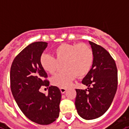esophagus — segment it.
<instances>
[{"label": "esophagus", "mask_w": 129, "mask_h": 129, "mask_svg": "<svg viewBox=\"0 0 129 129\" xmlns=\"http://www.w3.org/2000/svg\"><path fill=\"white\" fill-rule=\"evenodd\" d=\"M60 90H61V92L62 94H63V93H65L66 91L67 90V89L65 88H60Z\"/></svg>", "instance_id": "obj_1"}]
</instances>
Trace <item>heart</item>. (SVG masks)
<instances>
[{
  "instance_id": "heart-1",
  "label": "heart",
  "mask_w": 129,
  "mask_h": 129,
  "mask_svg": "<svg viewBox=\"0 0 129 129\" xmlns=\"http://www.w3.org/2000/svg\"><path fill=\"white\" fill-rule=\"evenodd\" d=\"M53 55L43 54L40 64L47 73L53 74L57 70L58 62L63 61L64 71L55 74L51 79L54 86L59 88L70 86L76 77H82L89 72L93 62V52L85 43H63L53 50Z\"/></svg>"
}]
</instances>
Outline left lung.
<instances>
[{
	"label": "left lung",
	"mask_w": 129,
	"mask_h": 129,
	"mask_svg": "<svg viewBox=\"0 0 129 129\" xmlns=\"http://www.w3.org/2000/svg\"><path fill=\"white\" fill-rule=\"evenodd\" d=\"M93 52L92 68L83 79L87 89H76L75 106L79 116L85 119H96L111 106L117 88L115 62L108 51L89 41Z\"/></svg>",
	"instance_id": "1"
}]
</instances>
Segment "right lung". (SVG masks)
I'll return each instance as SVG.
<instances>
[{"instance_id": "add662e5", "label": "right lung", "mask_w": 129, "mask_h": 129, "mask_svg": "<svg viewBox=\"0 0 129 129\" xmlns=\"http://www.w3.org/2000/svg\"><path fill=\"white\" fill-rule=\"evenodd\" d=\"M48 43L38 41L25 48L14 59L10 69V86L13 97L25 116L39 124L54 122L59 115L61 93L58 87L50 86L48 95L39 91L48 86V75L40 64L41 54Z\"/></svg>"}]
</instances>
